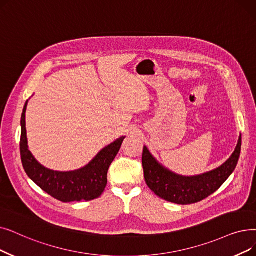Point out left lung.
I'll return each mask as SVG.
<instances>
[{"mask_svg": "<svg viewBox=\"0 0 256 256\" xmlns=\"http://www.w3.org/2000/svg\"><path fill=\"white\" fill-rule=\"evenodd\" d=\"M242 146V137L231 157L218 168L196 176H181L165 170L144 146L142 166L144 179L150 190L172 203L187 205L198 203L216 192L236 168Z\"/></svg>", "mask_w": 256, "mask_h": 256, "instance_id": "left-lung-1", "label": "left lung"}]
</instances>
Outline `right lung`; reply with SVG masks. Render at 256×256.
I'll list each match as a JSON object with an SVG mask.
<instances>
[{
    "label": "right lung",
    "instance_id": "1",
    "mask_svg": "<svg viewBox=\"0 0 256 256\" xmlns=\"http://www.w3.org/2000/svg\"><path fill=\"white\" fill-rule=\"evenodd\" d=\"M22 114L20 158L24 170L30 179L44 192L60 202L91 201L104 192L108 183V170L117 156L126 137H121L104 148L86 168L69 172H60L47 170L33 157L27 146L26 108Z\"/></svg>",
    "mask_w": 256,
    "mask_h": 256
}]
</instances>
